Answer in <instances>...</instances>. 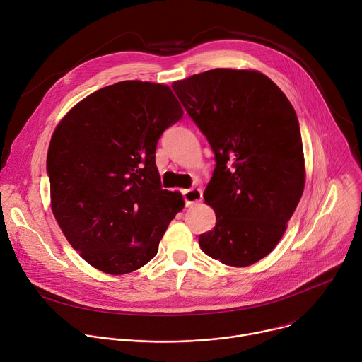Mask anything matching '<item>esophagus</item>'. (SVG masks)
<instances>
[{
    "label": "esophagus",
    "instance_id": "obj_1",
    "mask_svg": "<svg viewBox=\"0 0 362 362\" xmlns=\"http://www.w3.org/2000/svg\"><path fill=\"white\" fill-rule=\"evenodd\" d=\"M202 190L197 189V187H192V189H187L183 192V199H185V203L187 208H192V206L197 204L200 200H202Z\"/></svg>",
    "mask_w": 362,
    "mask_h": 362
}]
</instances>
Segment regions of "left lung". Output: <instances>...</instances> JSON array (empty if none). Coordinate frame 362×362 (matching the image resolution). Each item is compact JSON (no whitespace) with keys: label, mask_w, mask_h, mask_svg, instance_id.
Listing matches in <instances>:
<instances>
[{"label":"left lung","mask_w":362,"mask_h":362,"mask_svg":"<svg viewBox=\"0 0 362 362\" xmlns=\"http://www.w3.org/2000/svg\"><path fill=\"white\" fill-rule=\"evenodd\" d=\"M172 88L215 153L203 197L216 225L199 236L202 250L229 267L261 261L285 233L305 186L292 105L255 70L215 69L175 81Z\"/></svg>","instance_id":"8db88e82"}]
</instances>
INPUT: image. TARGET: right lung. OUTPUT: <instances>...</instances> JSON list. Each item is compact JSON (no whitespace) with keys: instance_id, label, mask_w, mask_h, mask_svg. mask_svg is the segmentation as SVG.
<instances>
[{"instance_id":"right-lung-1","label":"right lung","mask_w":362,"mask_h":362,"mask_svg":"<svg viewBox=\"0 0 362 362\" xmlns=\"http://www.w3.org/2000/svg\"><path fill=\"white\" fill-rule=\"evenodd\" d=\"M182 116L168 86L129 80L91 93L56 127L47 154L51 209L95 269L123 275L146 265L183 209L180 192L162 189L154 154Z\"/></svg>"}]
</instances>
